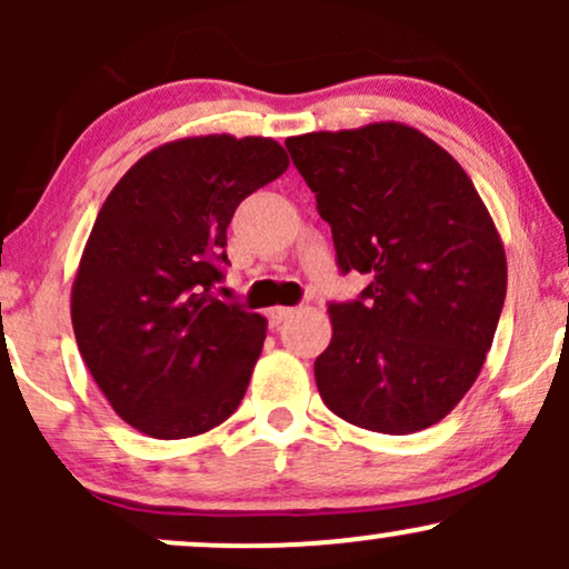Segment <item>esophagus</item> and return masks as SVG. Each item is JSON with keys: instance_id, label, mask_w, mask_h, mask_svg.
I'll return each instance as SVG.
<instances>
[{"instance_id": "1", "label": "esophagus", "mask_w": 569, "mask_h": 569, "mask_svg": "<svg viewBox=\"0 0 569 569\" xmlns=\"http://www.w3.org/2000/svg\"><path fill=\"white\" fill-rule=\"evenodd\" d=\"M293 316V307H283V305H276L267 310V321H270V326H280L286 321V318Z\"/></svg>"}]
</instances>
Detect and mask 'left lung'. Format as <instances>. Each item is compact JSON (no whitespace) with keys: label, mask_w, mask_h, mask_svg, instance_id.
Returning a JSON list of instances; mask_svg holds the SVG:
<instances>
[{"label":"left lung","mask_w":569,"mask_h":569,"mask_svg":"<svg viewBox=\"0 0 569 569\" xmlns=\"http://www.w3.org/2000/svg\"><path fill=\"white\" fill-rule=\"evenodd\" d=\"M286 147L331 224L339 270L369 278L361 299L329 305L318 393L375 433L436 426L485 367L506 299V248L485 200L447 149L403 122Z\"/></svg>","instance_id":"obj_1"}]
</instances>
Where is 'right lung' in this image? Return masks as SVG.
Segmentation results:
<instances>
[{
  "label": "right lung",
  "mask_w": 569,
  "mask_h": 569,
  "mask_svg": "<svg viewBox=\"0 0 569 569\" xmlns=\"http://www.w3.org/2000/svg\"><path fill=\"white\" fill-rule=\"evenodd\" d=\"M289 168L264 136L160 143L117 181L84 243L71 326L128 426L189 439L243 401L267 318L213 297L234 208Z\"/></svg>",
  "instance_id": "right-lung-1"
}]
</instances>
